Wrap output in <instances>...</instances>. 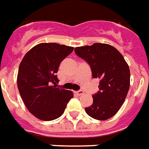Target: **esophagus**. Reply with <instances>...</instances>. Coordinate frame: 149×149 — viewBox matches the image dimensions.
Listing matches in <instances>:
<instances>
[{"label":"esophagus","instance_id":"1","mask_svg":"<svg viewBox=\"0 0 149 149\" xmlns=\"http://www.w3.org/2000/svg\"><path fill=\"white\" fill-rule=\"evenodd\" d=\"M75 93H76V95H77V96H80V95H84V91L80 90V91H76Z\"/></svg>","mask_w":149,"mask_h":149}]
</instances>
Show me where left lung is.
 <instances>
[{
  "label": "left lung",
  "mask_w": 149,
  "mask_h": 149,
  "mask_svg": "<svg viewBox=\"0 0 149 149\" xmlns=\"http://www.w3.org/2000/svg\"><path fill=\"white\" fill-rule=\"evenodd\" d=\"M76 54L91 67L92 77L100 79V91L92 95L93 102L85 111L97 120L111 118L125 102L130 85V71L122 54L106 43L76 47Z\"/></svg>",
  "instance_id": "left-lung-1"
}]
</instances>
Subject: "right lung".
Masks as SVG:
<instances>
[{
	"mask_svg": "<svg viewBox=\"0 0 149 149\" xmlns=\"http://www.w3.org/2000/svg\"><path fill=\"white\" fill-rule=\"evenodd\" d=\"M74 47L58 43H40L24 55L19 66L17 87L30 113L42 121L63 114L72 91L57 88L56 73L61 62Z\"/></svg>",
	"mask_w": 149,
	"mask_h": 149,
	"instance_id": "right-lung-1",
	"label": "right lung"
}]
</instances>
